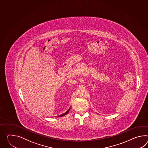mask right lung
<instances>
[{"instance_id": "1", "label": "right lung", "mask_w": 148, "mask_h": 148, "mask_svg": "<svg viewBox=\"0 0 148 148\" xmlns=\"http://www.w3.org/2000/svg\"><path fill=\"white\" fill-rule=\"evenodd\" d=\"M69 110H68L67 112H65V113H64V114H62V116H63V115H65L66 114H67L69 113Z\"/></svg>"}]
</instances>
